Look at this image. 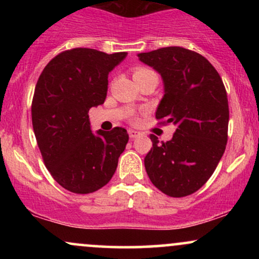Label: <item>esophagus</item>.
<instances>
[{
  "instance_id": "1",
  "label": "esophagus",
  "mask_w": 259,
  "mask_h": 259,
  "mask_svg": "<svg viewBox=\"0 0 259 259\" xmlns=\"http://www.w3.org/2000/svg\"><path fill=\"white\" fill-rule=\"evenodd\" d=\"M140 135H141V133H140V132H136V130H133V129L129 130L130 139H136V138H139Z\"/></svg>"
}]
</instances>
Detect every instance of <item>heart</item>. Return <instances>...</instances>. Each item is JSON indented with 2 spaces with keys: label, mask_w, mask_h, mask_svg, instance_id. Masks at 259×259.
I'll list each match as a JSON object with an SVG mask.
<instances>
[{
  "label": "heart",
  "mask_w": 259,
  "mask_h": 259,
  "mask_svg": "<svg viewBox=\"0 0 259 259\" xmlns=\"http://www.w3.org/2000/svg\"><path fill=\"white\" fill-rule=\"evenodd\" d=\"M147 74H156V73H154L152 69H150V68H146V67H136L135 69L133 70L134 79L141 78V76L147 75Z\"/></svg>",
  "instance_id": "obj_1"
}]
</instances>
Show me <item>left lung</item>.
I'll return each instance as SVG.
<instances>
[{
	"instance_id": "1",
	"label": "left lung",
	"mask_w": 259,
	"mask_h": 259,
	"mask_svg": "<svg viewBox=\"0 0 259 259\" xmlns=\"http://www.w3.org/2000/svg\"><path fill=\"white\" fill-rule=\"evenodd\" d=\"M139 58L164 82L156 119L177 126L167 142L151 134L152 148L145 157V168L163 194L185 197L212 177L227 147V90L215 68L191 50L163 47L140 53Z\"/></svg>"
}]
</instances>
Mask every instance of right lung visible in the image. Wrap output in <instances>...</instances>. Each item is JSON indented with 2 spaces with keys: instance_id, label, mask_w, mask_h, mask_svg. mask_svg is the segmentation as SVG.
<instances>
[{
  "instance_id": "add662e5",
  "label": "right lung",
  "mask_w": 259,
  "mask_h": 259,
  "mask_svg": "<svg viewBox=\"0 0 259 259\" xmlns=\"http://www.w3.org/2000/svg\"><path fill=\"white\" fill-rule=\"evenodd\" d=\"M92 49L67 50L38 76L31 103L35 138L52 178L74 194H91L112 179L129 141L124 127L90 129L89 111L102 105L108 74L126 57Z\"/></svg>"
}]
</instances>
